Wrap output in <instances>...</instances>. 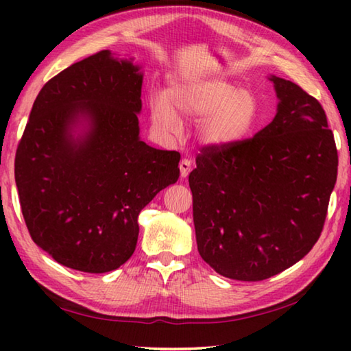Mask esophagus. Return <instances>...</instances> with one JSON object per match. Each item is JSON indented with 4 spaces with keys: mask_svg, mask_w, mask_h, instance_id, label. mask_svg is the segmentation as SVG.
<instances>
[{
    "mask_svg": "<svg viewBox=\"0 0 351 351\" xmlns=\"http://www.w3.org/2000/svg\"><path fill=\"white\" fill-rule=\"evenodd\" d=\"M180 170H181V176L186 178L190 173V170H192V162H190L189 159H181Z\"/></svg>",
    "mask_w": 351,
    "mask_h": 351,
    "instance_id": "obj_1",
    "label": "esophagus"
}]
</instances>
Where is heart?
<instances>
[{
	"label": "heart",
	"mask_w": 351,
	"mask_h": 351,
	"mask_svg": "<svg viewBox=\"0 0 351 351\" xmlns=\"http://www.w3.org/2000/svg\"><path fill=\"white\" fill-rule=\"evenodd\" d=\"M152 125L171 136L180 123L197 121L199 136L213 147H230L249 138L260 122V104L251 91L218 79L178 80L164 96L150 99Z\"/></svg>",
	"instance_id": "b5f03b06"
}]
</instances>
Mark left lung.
Listing matches in <instances>:
<instances>
[{
    "label": "left lung",
    "mask_w": 351,
    "mask_h": 351,
    "mask_svg": "<svg viewBox=\"0 0 351 351\" xmlns=\"http://www.w3.org/2000/svg\"><path fill=\"white\" fill-rule=\"evenodd\" d=\"M269 125L230 147L206 145L189 175L198 252L228 278L258 282L311 251L337 178V150L317 99L272 75Z\"/></svg>",
    "instance_id": "left-lung-1"
}]
</instances>
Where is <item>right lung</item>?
<instances>
[{"instance_id": "obj_1", "label": "right lung", "mask_w": 351, "mask_h": 351, "mask_svg": "<svg viewBox=\"0 0 351 351\" xmlns=\"http://www.w3.org/2000/svg\"><path fill=\"white\" fill-rule=\"evenodd\" d=\"M141 88L133 58L100 51L52 77L29 114L15 154L21 212L35 245L71 269L125 263L141 210L180 178V153L139 139Z\"/></svg>"}]
</instances>
